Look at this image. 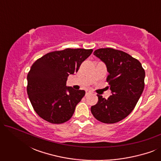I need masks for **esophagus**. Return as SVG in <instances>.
Masks as SVG:
<instances>
[{"mask_svg":"<svg viewBox=\"0 0 161 161\" xmlns=\"http://www.w3.org/2000/svg\"><path fill=\"white\" fill-rule=\"evenodd\" d=\"M92 91H90V90H86V95H89V94H92Z\"/></svg>","mask_w":161,"mask_h":161,"instance_id":"esophagus-1","label":"esophagus"}]
</instances>
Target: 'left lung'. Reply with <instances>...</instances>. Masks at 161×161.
Returning <instances> with one entry per match:
<instances>
[{
    "instance_id": "8db88e82",
    "label": "left lung",
    "mask_w": 161,
    "mask_h": 161,
    "mask_svg": "<svg viewBox=\"0 0 161 161\" xmlns=\"http://www.w3.org/2000/svg\"><path fill=\"white\" fill-rule=\"evenodd\" d=\"M94 55L106 65L112 95L105 99L97 94L92 114L101 122L114 124L127 117L137 104L144 91L145 71L139 61L122 50L100 48Z\"/></svg>"
}]
</instances>
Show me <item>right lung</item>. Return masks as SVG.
Masks as SVG:
<instances>
[{
	"mask_svg": "<svg viewBox=\"0 0 161 161\" xmlns=\"http://www.w3.org/2000/svg\"><path fill=\"white\" fill-rule=\"evenodd\" d=\"M92 51L67 48L48 53L33 64L27 76V93L34 111L42 119L52 124L70 119L86 92L67 87V78L78 71Z\"/></svg>",
	"mask_w": 161,
	"mask_h": 161,
	"instance_id": "obj_1",
	"label": "right lung"
}]
</instances>
